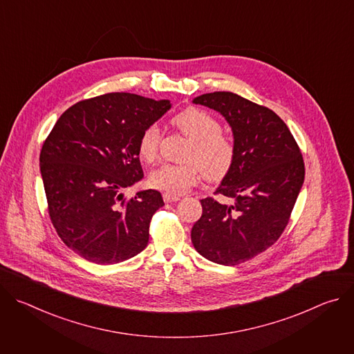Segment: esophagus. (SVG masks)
Here are the masks:
<instances>
[{
  "instance_id": "34e87169",
  "label": "esophagus",
  "mask_w": 354,
  "mask_h": 354,
  "mask_svg": "<svg viewBox=\"0 0 354 354\" xmlns=\"http://www.w3.org/2000/svg\"><path fill=\"white\" fill-rule=\"evenodd\" d=\"M164 200L167 201V203H174V201L180 200V197L175 196V194H171V193H164Z\"/></svg>"
}]
</instances>
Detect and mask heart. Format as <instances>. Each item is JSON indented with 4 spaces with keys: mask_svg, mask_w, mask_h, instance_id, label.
<instances>
[{
    "mask_svg": "<svg viewBox=\"0 0 354 354\" xmlns=\"http://www.w3.org/2000/svg\"><path fill=\"white\" fill-rule=\"evenodd\" d=\"M172 124L190 144L185 151L182 165L164 164L148 175V185L171 194H183L198 183L201 175L209 180L223 179L232 167L235 147L230 137L221 133L217 118L198 108H187L172 119ZM161 133L157 124L148 126L138 138V156L151 164L158 157Z\"/></svg>",
    "mask_w": 354,
    "mask_h": 354,
    "instance_id": "heart-1",
    "label": "heart"
}]
</instances>
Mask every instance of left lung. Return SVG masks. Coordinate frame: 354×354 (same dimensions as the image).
Masks as SVG:
<instances>
[{"mask_svg": "<svg viewBox=\"0 0 354 354\" xmlns=\"http://www.w3.org/2000/svg\"><path fill=\"white\" fill-rule=\"evenodd\" d=\"M193 104L227 120L235 158L214 192L232 203L201 198L203 214L192 228V243L206 259L235 266L266 250L284 231L304 183V161L287 124L273 111L232 92L203 93Z\"/></svg>", "mask_w": 354, "mask_h": 354, "instance_id": "1", "label": "left lung"}]
</instances>
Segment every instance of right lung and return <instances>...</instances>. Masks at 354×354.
Segmentation results:
<instances>
[{
  "instance_id": "1",
  "label": "right lung",
  "mask_w": 354,
  "mask_h": 354,
  "mask_svg": "<svg viewBox=\"0 0 354 354\" xmlns=\"http://www.w3.org/2000/svg\"><path fill=\"white\" fill-rule=\"evenodd\" d=\"M168 99L112 92L68 108L40 151L48 214L59 236L81 258L113 265L147 246L153 214L164 206L158 190L123 189L144 176L138 138L169 109Z\"/></svg>"
}]
</instances>
